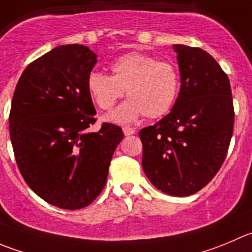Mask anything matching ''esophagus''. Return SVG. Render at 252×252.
<instances>
[{
    "mask_svg": "<svg viewBox=\"0 0 252 252\" xmlns=\"http://www.w3.org/2000/svg\"><path fill=\"white\" fill-rule=\"evenodd\" d=\"M122 131H124L125 136H130V135H133V133L136 132V130H135V128H132V127H124V128H122Z\"/></svg>",
    "mask_w": 252,
    "mask_h": 252,
    "instance_id": "esophagus-1",
    "label": "esophagus"
}]
</instances>
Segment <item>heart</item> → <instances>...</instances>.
<instances>
[{
    "label": "heart",
    "instance_id": "1",
    "mask_svg": "<svg viewBox=\"0 0 252 252\" xmlns=\"http://www.w3.org/2000/svg\"><path fill=\"white\" fill-rule=\"evenodd\" d=\"M112 75L92 71L86 86L95 104L109 111L126 94L130 99L115 110L109 119L131 122L141 114L158 119L168 114L179 93V74L169 62H157L142 53H128L111 65Z\"/></svg>",
    "mask_w": 252,
    "mask_h": 252
}]
</instances>
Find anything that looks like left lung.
<instances>
[{
    "mask_svg": "<svg viewBox=\"0 0 252 252\" xmlns=\"http://www.w3.org/2000/svg\"><path fill=\"white\" fill-rule=\"evenodd\" d=\"M181 92L171 112L140 131L142 167L163 193L187 196L221 167L234 131L231 88L225 71L200 48L174 44Z\"/></svg>",
    "mask_w": 252,
    "mask_h": 252,
    "instance_id": "8db88e82",
    "label": "left lung"
}]
</instances>
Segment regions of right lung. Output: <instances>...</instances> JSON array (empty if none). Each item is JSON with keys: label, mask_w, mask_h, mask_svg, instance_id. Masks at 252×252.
Listing matches in <instances>:
<instances>
[{"label": "right lung", "mask_w": 252, "mask_h": 252, "mask_svg": "<svg viewBox=\"0 0 252 252\" xmlns=\"http://www.w3.org/2000/svg\"><path fill=\"white\" fill-rule=\"evenodd\" d=\"M97 56L85 45H59L30 64L14 89L9 136L26 183L52 205L75 210L96 199L124 138L121 127L95 124L88 92Z\"/></svg>", "instance_id": "right-lung-1"}]
</instances>
